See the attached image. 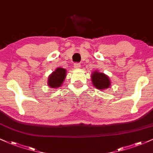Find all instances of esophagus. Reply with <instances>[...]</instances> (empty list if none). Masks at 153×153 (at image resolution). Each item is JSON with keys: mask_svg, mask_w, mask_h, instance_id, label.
I'll return each mask as SVG.
<instances>
[{"mask_svg": "<svg viewBox=\"0 0 153 153\" xmlns=\"http://www.w3.org/2000/svg\"><path fill=\"white\" fill-rule=\"evenodd\" d=\"M80 63H78V62L74 63V68H75V69H78V68H80Z\"/></svg>", "mask_w": 153, "mask_h": 153, "instance_id": "esophagus-1", "label": "esophagus"}]
</instances>
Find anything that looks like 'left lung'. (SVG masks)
<instances>
[{"mask_svg": "<svg viewBox=\"0 0 153 153\" xmlns=\"http://www.w3.org/2000/svg\"><path fill=\"white\" fill-rule=\"evenodd\" d=\"M92 78L93 84L94 85V86L98 89H103L108 88L110 85V80L108 77L103 73H99V72L95 71L91 75Z\"/></svg>", "mask_w": 153, "mask_h": 153, "instance_id": "8db88e82", "label": "left lung"}]
</instances>
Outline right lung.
I'll use <instances>...</instances> for the list:
<instances>
[{
	"label": "right lung",
	"instance_id": "obj_1",
	"mask_svg": "<svg viewBox=\"0 0 153 153\" xmlns=\"http://www.w3.org/2000/svg\"><path fill=\"white\" fill-rule=\"evenodd\" d=\"M66 71L64 68H57L49 77L48 85L51 88H59L64 81Z\"/></svg>",
	"mask_w": 153,
	"mask_h": 153
}]
</instances>
